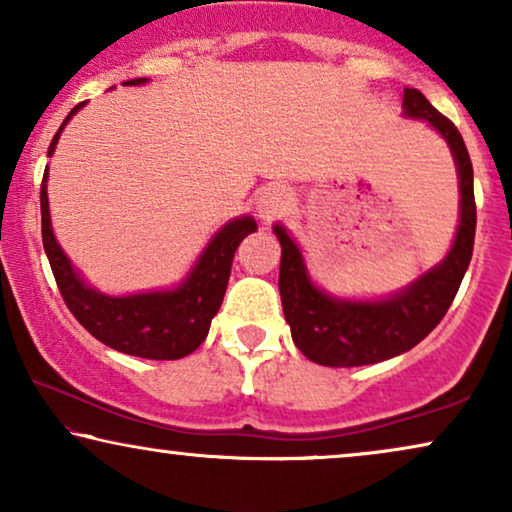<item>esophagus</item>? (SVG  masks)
<instances>
[{
    "label": "esophagus",
    "instance_id": "esophagus-1",
    "mask_svg": "<svg viewBox=\"0 0 512 512\" xmlns=\"http://www.w3.org/2000/svg\"><path fill=\"white\" fill-rule=\"evenodd\" d=\"M289 200H291V195L284 186L265 188V191L261 193V198H258V214H261V219L265 223L275 221L277 216H282L286 212Z\"/></svg>",
    "mask_w": 512,
    "mask_h": 512
}]
</instances>
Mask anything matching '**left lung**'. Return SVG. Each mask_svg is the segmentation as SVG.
I'll list each match as a JSON object with an SVG mask.
<instances>
[{"mask_svg":"<svg viewBox=\"0 0 512 512\" xmlns=\"http://www.w3.org/2000/svg\"><path fill=\"white\" fill-rule=\"evenodd\" d=\"M405 114L424 118L447 139L461 179V223L452 251L438 268L389 300L349 303L321 293L307 277L303 256L286 230L275 226L282 244L279 296L291 338L307 359L331 368L368 366L408 352L440 324L457 296L473 256L475 195L468 149L450 118H445L417 88H405Z\"/></svg>","mask_w":512,"mask_h":512,"instance_id":"8db88e82","label":"left lung"}]
</instances>
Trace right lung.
<instances>
[{
  "label": "right lung",
  "mask_w": 512,
  "mask_h": 512,
  "mask_svg": "<svg viewBox=\"0 0 512 512\" xmlns=\"http://www.w3.org/2000/svg\"><path fill=\"white\" fill-rule=\"evenodd\" d=\"M144 81L146 79H130L125 83L139 86ZM81 107L83 102L76 104L62 121L60 130L55 132L51 146H48V156H53L62 128ZM46 174L48 170L41 179L39 195L41 237H44V249L55 282H58L60 296L76 321L107 347L123 354L142 356V359L174 361L195 352L207 338L209 324L223 303L235 251L244 237L256 230L254 219L244 216V219L230 221L226 228L219 230L214 240L209 242L205 254L200 256L191 277L179 289L111 298L88 289L74 272L67 256L62 254L60 244L55 242L51 216H48Z\"/></svg>",
  "instance_id": "add662e5"
}]
</instances>
